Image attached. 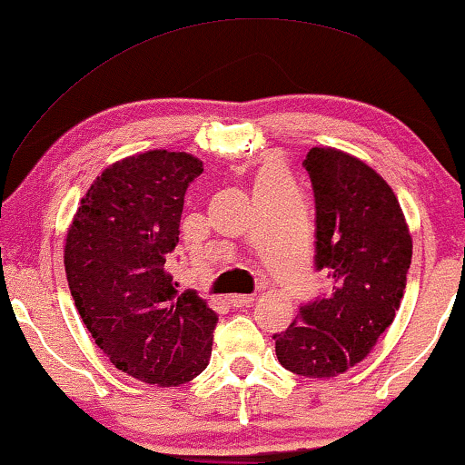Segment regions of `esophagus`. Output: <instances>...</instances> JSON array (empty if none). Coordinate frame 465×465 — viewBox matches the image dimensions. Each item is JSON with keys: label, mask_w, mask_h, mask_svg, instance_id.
Segmentation results:
<instances>
[{"label": "esophagus", "mask_w": 465, "mask_h": 465, "mask_svg": "<svg viewBox=\"0 0 465 465\" xmlns=\"http://www.w3.org/2000/svg\"><path fill=\"white\" fill-rule=\"evenodd\" d=\"M252 302H255V298H252V296H240V293H233V296H229V304H232V307H236V309L251 307Z\"/></svg>", "instance_id": "esophagus-1"}]
</instances>
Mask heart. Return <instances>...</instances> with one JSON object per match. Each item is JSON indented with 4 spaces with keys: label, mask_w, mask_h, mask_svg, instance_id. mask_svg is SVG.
Returning a JSON list of instances; mask_svg holds the SVG:
<instances>
[{
    "label": "heart",
    "mask_w": 465,
    "mask_h": 465,
    "mask_svg": "<svg viewBox=\"0 0 465 465\" xmlns=\"http://www.w3.org/2000/svg\"><path fill=\"white\" fill-rule=\"evenodd\" d=\"M274 175H283L281 173V169H276V167H268L266 172H263L260 178H274Z\"/></svg>",
    "instance_id": "b5f03b06"
}]
</instances>
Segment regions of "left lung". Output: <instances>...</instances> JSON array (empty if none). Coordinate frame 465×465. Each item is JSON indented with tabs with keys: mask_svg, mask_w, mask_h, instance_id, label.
Instances as JSON below:
<instances>
[{
	"mask_svg": "<svg viewBox=\"0 0 465 465\" xmlns=\"http://www.w3.org/2000/svg\"><path fill=\"white\" fill-rule=\"evenodd\" d=\"M304 167L315 193V263L332 290L272 339L287 371L328 380L371 354L395 320L412 236L389 182L361 158L311 148Z\"/></svg>",
	"mask_w": 465,
	"mask_h": 465,
	"instance_id": "1",
	"label": "left lung"
}]
</instances>
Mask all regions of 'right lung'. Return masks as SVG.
<instances>
[{
	"label": "right lung",
	"mask_w": 465,
	"mask_h": 465,
	"mask_svg": "<svg viewBox=\"0 0 465 465\" xmlns=\"http://www.w3.org/2000/svg\"><path fill=\"white\" fill-rule=\"evenodd\" d=\"M203 163L148 150L109 164L81 197L64 246L68 287L92 339L115 369L156 386L197 378L219 315L167 272L184 193Z\"/></svg>",
	"instance_id": "obj_1"
}]
</instances>
